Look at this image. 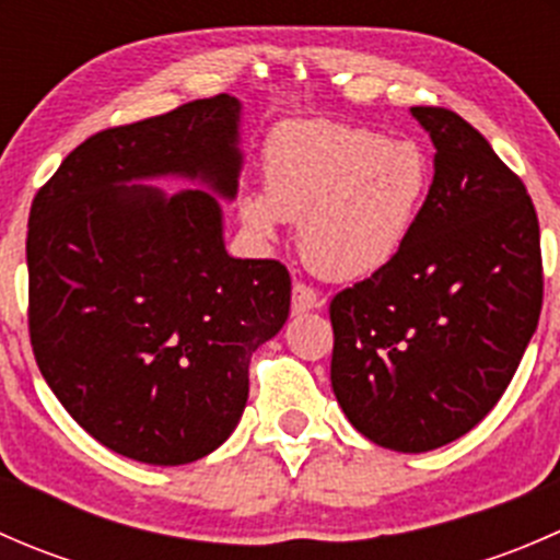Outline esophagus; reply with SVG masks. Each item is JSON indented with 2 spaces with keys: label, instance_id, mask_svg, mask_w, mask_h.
<instances>
[{
  "label": "esophagus",
  "instance_id": "1",
  "mask_svg": "<svg viewBox=\"0 0 560 560\" xmlns=\"http://www.w3.org/2000/svg\"><path fill=\"white\" fill-rule=\"evenodd\" d=\"M322 298L319 292L312 290V287H306L303 281H295V287H292V314H306V312H314V308L322 306Z\"/></svg>",
  "mask_w": 560,
  "mask_h": 560
}]
</instances>
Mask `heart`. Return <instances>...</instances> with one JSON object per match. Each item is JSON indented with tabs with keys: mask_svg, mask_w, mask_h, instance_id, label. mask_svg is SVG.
<instances>
[{
	"mask_svg": "<svg viewBox=\"0 0 560 560\" xmlns=\"http://www.w3.org/2000/svg\"><path fill=\"white\" fill-rule=\"evenodd\" d=\"M425 154L411 140L369 127L292 121L262 151L265 195L244 191L238 217L259 244L298 222V246L314 273L365 279L393 262L428 195Z\"/></svg>",
	"mask_w": 560,
	"mask_h": 560,
	"instance_id": "obj_1",
	"label": "heart"
}]
</instances>
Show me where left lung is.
Masks as SVG:
<instances>
[{
    "label": "left lung",
    "mask_w": 560,
    "mask_h": 560,
    "mask_svg": "<svg viewBox=\"0 0 560 560\" xmlns=\"http://www.w3.org/2000/svg\"><path fill=\"white\" fill-rule=\"evenodd\" d=\"M433 184L398 257L330 303V382L380 447L428 453L504 395L541 312L534 202L488 140L444 107H411Z\"/></svg>",
    "instance_id": "1"
}]
</instances>
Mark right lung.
Instances as JSON below:
<instances>
[{"label": "right lung", "mask_w": 560, "mask_h": 560, "mask_svg": "<svg viewBox=\"0 0 560 560\" xmlns=\"http://www.w3.org/2000/svg\"><path fill=\"white\" fill-rule=\"evenodd\" d=\"M241 103L195 100L92 135L37 191L26 233L39 374L113 453L184 466L224 444L248 363L290 316V273L224 248ZM195 179L165 196L149 179Z\"/></svg>", "instance_id": "add662e5"}]
</instances>
